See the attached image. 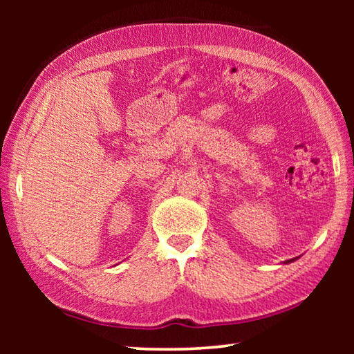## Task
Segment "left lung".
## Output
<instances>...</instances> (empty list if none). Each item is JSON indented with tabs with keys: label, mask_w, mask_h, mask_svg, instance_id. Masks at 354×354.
I'll return each instance as SVG.
<instances>
[{
	"label": "left lung",
	"mask_w": 354,
	"mask_h": 354,
	"mask_svg": "<svg viewBox=\"0 0 354 354\" xmlns=\"http://www.w3.org/2000/svg\"><path fill=\"white\" fill-rule=\"evenodd\" d=\"M292 261H293V259H290V261H287V262H292Z\"/></svg>",
	"instance_id": "obj_1"
}]
</instances>
